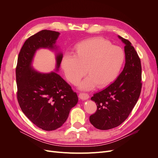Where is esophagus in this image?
<instances>
[{"mask_svg":"<svg viewBox=\"0 0 158 158\" xmlns=\"http://www.w3.org/2000/svg\"><path fill=\"white\" fill-rule=\"evenodd\" d=\"M79 98L80 99L82 100H85V99H88L89 98V95L87 93H80Z\"/></svg>","mask_w":158,"mask_h":158,"instance_id":"34e87169","label":"esophagus"}]
</instances>
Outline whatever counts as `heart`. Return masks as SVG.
<instances>
[{
    "label": "heart",
    "instance_id": "b5f03b06",
    "mask_svg": "<svg viewBox=\"0 0 158 158\" xmlns=\"http://www.w3.org/2000/svg\"><path fill=\"white\" fill-rule=\"evenodd\" d=\"M125 55L121 47L102 37L88 39L74 47V56L66 55L61 66L66 78L77 85L85 74L88 77L81 84V88L89 89L96 84L104 88L113 82L120 73Z\"/></svg>",
    "mask_w": 158,
    "mask_h": 158
}]
</instances>
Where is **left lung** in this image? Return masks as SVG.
<instances>
[{
    "label": "left lung",
    "mask_w": 158,
    "mask_h": 158,
    "mask_svg": "<svg viewBox=\"0 0 158 158\" xmlns=\"http://www.w3.org/2000/svg\"><path fill=\"white\" fill-rule=\"evenodd\" d=\"M118 37L125 45V64L113 83L91 98L97 110L89 117L92 125L100 130L117 127L128 118L140 97L142 66L140 57L131 43Z\"/></svg>",
    "instance_id": "8db88e82"
}]
</instances>
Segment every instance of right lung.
Listing matches in <instances>:
<instances>
[{
  "instance_id": "obj_1",
  "label": "right lung",
  "mask_w": 158,
  "mask_h": 158,
  "mask_svg": "<svg viewBox=\"0 0 158 158\" xmlns=\"http://www.w3.org/2000/svg\"><path fill=\"white\" fill-rule=\"evenodd\" d=\"M59 34L44 30L30 37L19 52L16 68L17 99L22 111L45 131H54L63 125L78 100L76 93L58 74H42L31 68L36 50L54 49ZM62 59L61 53L56 55V70Z\"/></svg>"
}]
</instances>
